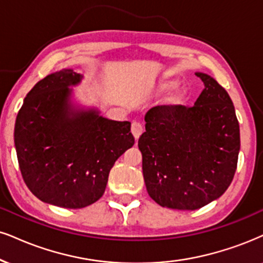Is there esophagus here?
<instances>
[{
	"mask_svg": "<svg viewBox=\"0 0 263 263\" xmlns=\"http://www.w3.org/2000/svg\"><path fill=\"white\" fill-rule=\"evenodd\" d=\"M142 132H144V125H142L140 121H134L132 123V133L135 139H139V137L142 134Z\"/></svg>",
	"mask_w": 263,
	"mask_h": 263,
	"instance_id": "1",
	"label": "esophagus"
}]
</instances>
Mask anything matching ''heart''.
<instances>
[{
  "mask_svg": "<svg viewBox=\"0 0 263 263\" xmlns=\"http://www.w3.org/2000/svg\"><path fill=\"white\" fill-rule=\"evenodd\" d=\"M178 85V82L177 80H173V79H170V80H164V82L161 83L160 85V90L161 91H168V90H172L174 89ZM181 100H183V93L181 92H178L172 97V102H180Z\"/></svg>",
  "mask_w": 263,
  "mask_h": 263,
  "instance_id": "b5f03b06",
  "label": "heart"
}]
</instances>
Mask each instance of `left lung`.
I'll use <instances>...</instances> for the list:
<instances>
[{
	"mask_svg": "<svg viewBox=\"0 0 263 263\" xmlns=\"http://www.w3.org/2000/svg\"><path fill=\"white\" fill-rule=\"evenodd\" d=\"M195 105H163L145 116L138 141L148 195L162 207L197 210L231 185L240 150V130L228 92L213 78Z\"/></svg>",
	"mask_w": 263,
	"mask_h": 263,
	"instance_id": "left-lung-1",
	"label": "left lung"
}]
</instances>
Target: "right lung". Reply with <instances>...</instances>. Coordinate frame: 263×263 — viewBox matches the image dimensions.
<instances>
[{
	"mask_svg": "<svg viewBox=\"0 0 263 263\" xmlns=\"http://www.w3.org/2000/svg\"><path fill=\"white\" fill-rule=\"evenodd\" d=\"M82 76L69 68L50 74L29 91L14 126L22 177L37 199L83 209L105 193L115 162L134 145L130 122L109 121L69 103Z\"/></svg>",
	"mask_w": 263,
	"mask_h": 263,
	"instance_id": "1",
	"label": "right lung"
}]
</instances>
